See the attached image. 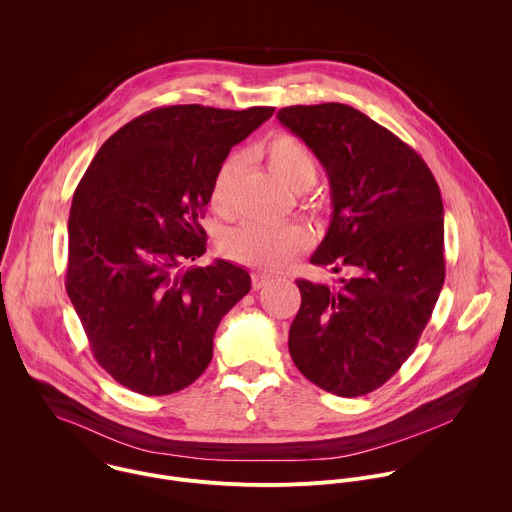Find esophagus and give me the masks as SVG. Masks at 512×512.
<instances>
[{"label":"esophagus","mask_w":512,"mask_h":512,"mask_svg":"<svg viewBox=\"0 0 512 512\" xmlns=\"http://www.w3.org/2000/svg\"><path fill=\"white\" fill-rule=\"evenodd\" d=\"M270 282H272V278L266 276V274H262V272H254V274H252V288H254V290L266 288Z\"/></svg>","instance_id":"esophagus-1"}]
</instances>
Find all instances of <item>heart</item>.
<instances>
[{"label":"heart","mask_w":512,"mask_h":512,"mask_svg":"<svg viewBox=\"0 0 512 512\" xmlns=\"http://www.w3.org/2000/svg\"><path fill=\"white\" fill-rule=\"evenodd\" d=\"M264 155L276 177L290 189L305 191L311 187L319 173V161L315 153L292 134L280 132L266 140ZM234 175V159L220 163L211 183V207L217 213L228 209V191ZM311 242V234L301 224H266V222H244L230 230L220 248L224 256L246 266L260 270H280L293 256L303 252Z\"/></svg>","instance_id":"heart-1"}]
</instances>
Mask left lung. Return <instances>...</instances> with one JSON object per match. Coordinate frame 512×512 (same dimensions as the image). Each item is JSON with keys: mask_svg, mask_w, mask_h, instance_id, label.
Wrapping results in <instances>:
<instances>
[{"mask_svg": "<svg viewBox=\"0 0 512 512\" xmlns=\"http://www.w3.org/2000/svg\"><path fill=\"white\" fill-rule=\"evenodd\" d=\"M278 120L331 185L333 219L311 264L351 276L331 288L295 280L290 355L319 388L363 396L406 363L436 307L445 278L438 183L412 147L347 104L288 106Z\"/></svg>", "mask_w": 512, "mask_h": 512, "instance_id": "1", "label": "left lung"}]
</instances>
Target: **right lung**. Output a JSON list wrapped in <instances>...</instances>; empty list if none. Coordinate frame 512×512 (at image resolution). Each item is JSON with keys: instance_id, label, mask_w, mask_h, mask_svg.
<instances>
[{"instance_id": "right-lung-1", "label": "right lung", "mask_w": 512, "mask_h": 512, "mask_svg": "<svg viewBox=\"0 0 512 512\" xmlns=\"http://www.w3.org/2000/svg\"><path fill=\"white\" fill-rule=\"evenodd\" d=\"M276 108H153L110 136L74 191L65 288L90 351L122 386L163 396L213 359L220 319L250 292L244 268L217 260L199 224L232 146Z\"/></svg>"}]
</instances>
